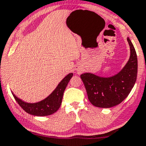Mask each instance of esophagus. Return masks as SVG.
<instances>
[{
    "mask_svg": "<svg viewBox=\"0 0 146 146\" xmlns=\"http://www.w3.org/2000/svg\"><path fill=\"white\" fill-rule=\"evenodd\" d=\"M77 70V71H79V72H80V69H78V70Z\"/></svg>",
    "mask_w": 146,
    "mask_h": 146,
    "instance_id": "34e87169",
    "label": "esophagus"
}]
</instances>
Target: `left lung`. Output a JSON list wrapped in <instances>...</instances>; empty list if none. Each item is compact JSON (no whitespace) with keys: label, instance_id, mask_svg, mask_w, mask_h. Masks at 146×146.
Listing matches in <instances>:
<instances>
[{"label":"left lung","instance_id":"1","mask_svg":"<svg viewBox=\"0 0 146 146\" xmlns=\"http://www.w3.org/2000/svg\"><path fill=\"white\" fill-rule=\"evenodd\" d=\"M127 40L131 54L128 61L119 73L109 77L89 72L81 74L88 99L96 107L111 108L119 104L128 96L135 84L138 72V60L129 37H127Z\"/></svg>","mask_w":146,"mask_h":146}]
</instances>
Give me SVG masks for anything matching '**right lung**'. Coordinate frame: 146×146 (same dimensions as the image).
<instances>
[{
  "label": "right lung",
  "mask_w": 146,
  "mask_h": 146,
  "mask_svg": "<svg viewBox=\"0 0 146 146\" xmlns=\"http://www.w3.org/2000/svg\"><path fill=\"white\" fill-rule=\"evenodd\" d=\"M72 76L73 73L67 74L47 98L36 103H27L23 102L17 97L13 93L12 94L18 104L27 113L37 116H49L55 113L61 106L64 92Z\"/></svg>",
  "instance_id": "add662e5"
}]
</instances>
